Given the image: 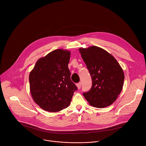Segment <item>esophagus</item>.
<instances>
[{
  "mask_svg": "<svg viewBox=\"0 0 146 146\" xmlns=\"http://www.w3.org/2000/svg\"><path fill=\"white\" fill-rule=\"evenodd\" d=\"M77 87L78 89H80V88L81 87V82L77 83Z\"/></svg>",
  "mask_w": 146,
  "mask_h": 146,
  "instance_id": "34e87169",
  "label": "esophagus"
}]
</instances>
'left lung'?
I'll return each mask as SVG.
<instances>
[{"label":"left lung","instance_id":"left-lung-1","mask_svg":"<svg viewBox=\"0 0 146 146\" xmlns=\"http://www.w3.org/2000/svg\"><path fill=\"white\" fill-rule=\"evenodd\" d=\"M92 78L90 90L83 96L90 105L104 108L113 104L120 94L124 81L122 69L114 57L100 47L79 49Z\"/></svg>","mask_w":146,"mask_h":146}]
</instances>
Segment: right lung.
I'll return each mask as SVG.
<instances>
[{
  "instance_id": "obj_1",
  "label": "right lung",
  "mask_w": 146,
  "mask_h": 146,
  "mask_svg": "<svg viewBox=\"0 0 146 146\" xmlns=\"http://www.w3.org/2000/svg\"><path fill=\"white\" fill-rule=\"evenodd\" d=\"M70 57L69 51L55 50L40 58L29 74L31 95L44 110L56 112L66 109L77 90L70 79Z\"/></svg>"
}]
</instances>
